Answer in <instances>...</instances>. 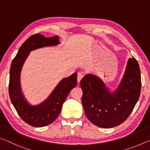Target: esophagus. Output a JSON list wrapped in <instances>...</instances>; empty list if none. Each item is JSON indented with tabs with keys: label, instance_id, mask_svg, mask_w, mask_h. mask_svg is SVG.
I'll return each instance as SVG.
<instances>
[{
	"label": "esophagus",
	"instance_id": "34e87169",
	"mask_svg": "<svg viewBox=\"0 0 150 150\" xmlns=\"http://www.w3.org/2000/svg\"><path fill=\"white\" fill-rule=\"evenodd\" d=\"M83 75L82 73H78V74H77V83L80 82L81 79L83 78Z\"/></svg>",
	"mask_w": 150,
	"mask_h": 150
}]
</instances>
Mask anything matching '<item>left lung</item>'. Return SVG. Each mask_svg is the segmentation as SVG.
Returning a JSON list of instances; mask_svg holds the SVG:
<instances>
[{"mask_svg": "<svg viewBox=\"0 0 150 150\" xmlns=\"http://www.w3.org/2000/svg\"><path fill=\"white\" fill-rule=\"evenodd\" d=\"M80 85L82 104L89 121L100 128L115 127L128 118L138 100L142 85L139 64L134 57L128 59L121 82L112 92L92 74L86 75Z\"/></svg>", "mask_w": 150, "mask_h": 150, "instance_id": "left-lung-1", "label": "left lung"}]
</instances>
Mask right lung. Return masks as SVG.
<instances>
[{"instance_id": "right-lung-1", "label": "right lung", "mask_w": 150, "mask_h": 150, "mask_svg": "<svg viewBox=\"0 0 150 150\" xmlns=\"http://www.w3.org/2000/svg\"><path fill=\"white\" fill-rule=\"evenodd\" d=\"M58 44L59 40L57 35L46 38L40 34L32 35L21 45L12 62L8 87L10 98L22 120L32 126L43 127L52 123L59 116L63 104L71 90L77 85V74L74 73L69 77L63 78L49 97L36 106L30 105L22 92L20 72L30 52L39 48Z\"/></svg>"}]
</instances>
